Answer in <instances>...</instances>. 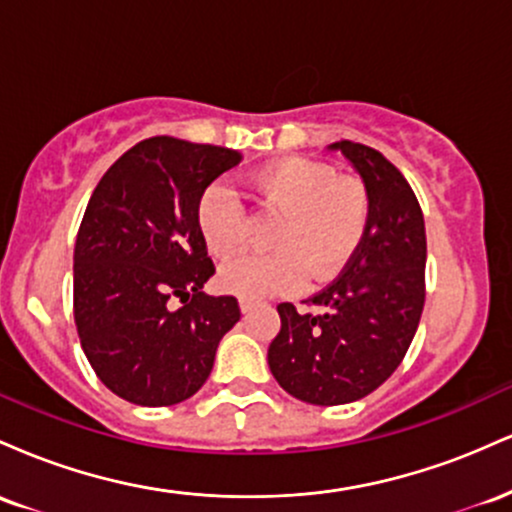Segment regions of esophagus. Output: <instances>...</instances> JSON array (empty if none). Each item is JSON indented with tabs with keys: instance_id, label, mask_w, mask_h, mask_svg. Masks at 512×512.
<instances>
[{
	"instance_id": "34e87169",
	"label": "esophagus",
	"mask_w": 512,
	"mask_h": 512,
	"mask_svg": "<svg viewBox=\"0 0 512 512\" xmlns=\"http://www.w3.org/2000/svg\"><path fill=\"white\" fill-rule=\"evenodd\" d=\"M255 308V301L252 298H240V313H250Z\"/></svg>"
}]
</instances>
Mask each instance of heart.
I'll return each mask as SVG.
<instances>
[{
  "instance_id": "obj_1",
  "label": "heart",
  "mask_w": 512,
  "mask_h": 512,
  "mask_svg": "<svg viewBox=\"0 0 512 512\" xmlns=\"http://www.w3.org/2000/svg\"><path fill=\"white\" fill-rule=\"evenodd\" d=\"M248 185L262 214L279 216L269 231L267 255H248L223 267L226 291L267 298L301 289L310 279H334L366 240L370 195L363 180L332 166L291 156L252 170ZM197 226L209 252L231 260L248 243V211L233 187L214 182L199 195Z\"/></svg>"
}]
</instances>
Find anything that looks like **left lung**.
Returning <instances> with one entry per match:
<instances>
[{
	"label": "left lung",
	"mask_w": 512,
	"mask_h": 512,
	"mask_svg": "<svg viewBox=\"0 0 512 512\" xmlns=\"http://www.w3.org/2000/svg\"><path fill=\"white\" fill-rule=\"evenodd\" d=\"M370 195L366 240L339 279L308 298L317 313L281 303L267 361L276 383L308 404L370 395L407 354L426 301V226L419 199L380 151L334 142Z\"/></svg>",
	"instance_id": "8db88e82"
}]
</instances>
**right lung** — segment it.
Returning a JSON list of instances; mask_svg holds the SVG:
<instances>
[{
  "mask_svg": "<svg viewBox=\"0 0 512 512\" xmlns=\"http://www.w3.org/2000/svg\"><path fill=\"white\" fill-rule=\"evenodd\" d=\"M226 146L151 137L93 190L74 245V322L101 383L142 407L185 402L207 383L233 296H207L216 267L199 195L240 163Z\"/></svg>",
  "mask_w": 512,
  "mask_h": 512,
  "instance_id": "add662e5",
  "label": "right lung"
}]
</instances>
